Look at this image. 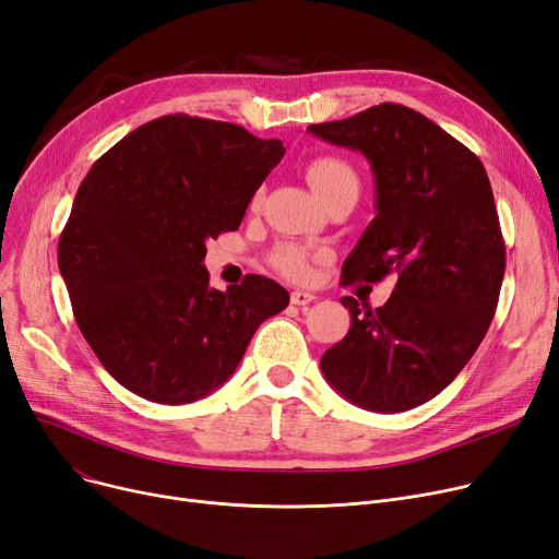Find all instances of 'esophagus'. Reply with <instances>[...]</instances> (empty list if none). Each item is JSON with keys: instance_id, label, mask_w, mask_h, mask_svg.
<instances>
[{"instance_id": "1", "label": "esophagus", "mask_w": 559, "mask_h": 559, "mask_svg": "<svg viewBox=\"0 0 559 559\" xmlns=\"http://www.w3.org/2000/svg\"><path fill=\"white\" fill-rule=\"evenodd\" d=\"M289 301L295 306H308L314 301L312 293H306V289H293V295H289Z\"/></svg>"}]
</instances>
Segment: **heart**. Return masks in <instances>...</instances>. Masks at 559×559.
<instances>
[{
	"label": "heart",
	"mask_w": 559,
	"mask_h": 559,
	"mask_svg": "<svg viewBox=\"0 0 559 559\" xmlns=\"http://www.w3.org/2000/svg\"><path fill=\"white\" fill-rule=\"evenodd\" d=\"M306 178L314 193L324 201L335 197L337 191H343L347 187H358V178L354 174V168L340 157L324 155L312 159L306 168ZM255 203L260 201V191L255 193ZM272 262L276 270L289 278L301 281L310 274V253L304 247L297 245H281L272 253Z\"/></svg>",
	"instance_id": "obj_1"
}]
</instances>
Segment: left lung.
I'll list each match as a JSON object with an SVG mask.
<instances>
[{"label":"left lung","mask_w":559,"mask_h":559,"mask_svg":"<svg viewBox=\"0 0 559 559\" xmlns=\"http://www.w3.org/2000/svg\"><path fill=\"white\" fill-rule=\"evenodd\" d=\"M308 132L368 157L377 216L343 264V283L393 276L379 308L343 297L352 326L322 372L360 408L397 414L429 402L464 370L489 331L504 239L475 153L416 109L383 103Z\"/></svg>","instance_id":"left-lung-1"}]
</instances>
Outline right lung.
<instances>
[{"instance_id":"add662e5","label":"right lung","mask_w":559,"mask_h":559,"mask_svg":"<svg viewBox=\"0 0 559 559\" xmlns=\"http://www.w3.org/2000/svg\"><path fill=\"white\" fill-rule=\"evenodd\" d=\"M283 155L278 139L171 114L91 166L59 237V270L86 343L134 395H210L255 329L289 304L285 287L258 274L214 289L203 266L205 241L239 228Z\"/></svg>"}]
</instances>
